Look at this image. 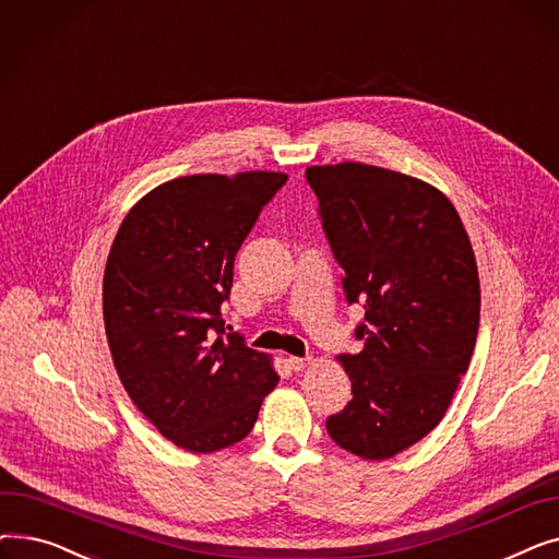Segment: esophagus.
I'll return each instance as SVG.
<instances>
[{
  "label": "esophagus",
  "mask_w": 559,
  "mask_h": 559,
  "mask_svg": "<svg viewBox=\"0 0 559 559\" xmlns=\"http://www.w3.org/2000/svg\"><path fill=\"white\" fill-rule=\"evenodd\" d=\"M285 362H287V367H289V369L301 371V369H306V367L310 365V358H297V356H289Z\"/></svg>",
  "instance_id": "1"
}]
</instances>
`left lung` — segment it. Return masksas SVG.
Returning <instances> with one entry per match:
<instances>
[{
  "label": "left lung",
  "instance_id": "8db88e82",
  "mask_svg": "<svg viewBox=\"0 0 559 559\" xmlns=\"http://www.w3.org/2000/svg\"><path fill=\"white\" fill-rule=\"evenodd\" d=\"M306 179L346 301L365 308V346L340 358L354 399L326 430L348 453L388 460L442 421L472 362L476 255L453 203L413 176L342 163L308 167Z\"/></svg>",
  "mask_w": 559,
  "mask_h": 559
}]
</instances>
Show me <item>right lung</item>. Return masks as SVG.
I'll use <instances>...</instances> for the list:
<instances>
[{"instance_id":"add662e5","label":"right lung","mask_w":559,"mask_h":559,"mask_svg":"<svg viewBox=\"0 0 559 559\" xmlns=\"http://www.w3.org/2000/svg\"><path fill=\"white\" fill-rule=\"evenodd\" d=\"M287 174H194L144 194L104 272L112 362L140 413L192 453L245 439L276 383L270 356L226 333L233 262ZM230 331V329H228Z\"/></svg>"}]
</instances>
